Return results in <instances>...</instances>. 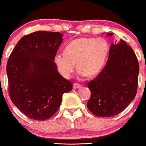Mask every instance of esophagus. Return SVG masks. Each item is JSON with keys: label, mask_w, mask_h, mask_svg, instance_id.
Listing matches in <instances>:
<instances>
[{"label": "esophagus", "mask_w": 146, "mask_h": 146, "mask_svg": "<svg viewBox=\"0 0 146 146\" xmlns=\"http://www.w3.org/2000/svg\"><path fill=\"white\" fill-rule=\"evenodd\" d=\"M80 87H81V85L80 84H73V88H74V89H77V88H80Z\"/></svg>", "instance_id": "obj_1"}]
</instances>
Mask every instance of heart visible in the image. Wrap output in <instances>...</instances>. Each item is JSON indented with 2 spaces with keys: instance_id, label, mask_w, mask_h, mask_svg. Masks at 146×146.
<instances>
[{
  "instance_id": "b5f03b06",
  "label": "heart",
  "mask_w": 146,
  "mask_h": 146,
  "mask_svg": "<svg viewBox=\"0 0 146 146\" xmlns=\"http://www.w3.org/2000/svg\"><path fill=\"white\" fill-rule=\"evenodd\" d=\"M108 44L102 38H81L70 42L64 53H58L54 62L62 76L69 78L78 67L79 77H92L102 69L108 53Z\"/></svg>"
}]
</instances>
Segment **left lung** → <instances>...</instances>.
<instances>
[{"instance_id": "1", "label": "left lung", "mask_w": 146, "mask_h": 146, "mask_svg": "<svg viewBox=\"0 0 146 146\" xmlns=\"http://www.w3.org/2000/svg\"><path fill=\"white\" fill-rule=\"evenodd\" d=\"M139 72L132 48L123 40L112 43L104 68L88 83L91 93L87 103L88 110L100 117H113L123 111L136 96Z\"/></svg>"}]
</instances>
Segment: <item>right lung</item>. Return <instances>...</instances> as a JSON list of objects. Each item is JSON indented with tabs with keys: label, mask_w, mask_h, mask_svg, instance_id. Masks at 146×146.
<instances>
[{
	"label": "right lung",
	"mask_w": 146,
	"mask_h": 146,
	"mask_svg": "<svg viewBox=\"0 0 146 146\" xmlns=\"http://www.w3.org/2000/svg\"><path fill=\"white\" fill-rule=\"evenodd\" d=\"M63 35L38 31L18 42L7 64L9 93L13 104L29 118L44 121L59 109L72 83L58 72L54 62Z\"/></svg>",
	"instance_id": "right-lung-1"
}]
</instances>
